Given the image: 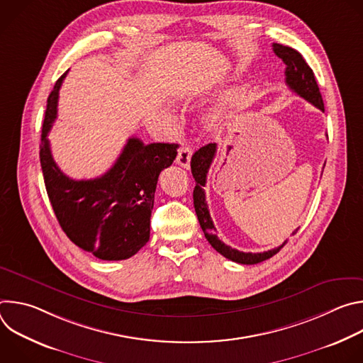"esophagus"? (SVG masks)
Listing matches in <instances>:
<instances>
[{
    "mask_svg": "<svg viewBox=\"0 0 363 363\" xmlns=\"http://www.w3.org/2000/svg\"><path fill=\"white\" fill-rule=\"evenodd\" d=\"M191 157H192V149L186 145L181 146L178 150V157H177V164L181 165L182 168L188 169L191 164Z\"/></svg>",
    "mask_w": 363,
    "mask_h": 363,
    "instance_id": "1",
    "label": "esophagus"
}]
</instances>
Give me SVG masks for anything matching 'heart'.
Segmentation results:
<instances>
[{"label": "heart", "instance_id": "1", "mask_svg": "<svg viewBox=\"0 0 363 363\" xmlns=\"http://www.w3.org/2000/svg\"><path fill=\"white\" fill-rule=\"evenodd\" d=\"M237 96H238V90L237 89H231L225 93V96L223 97V100L220 101V105L214 109V112L211 113V118L213 119H218L230 106L234 105V101L237 100Z\"/></svg>", "mask_w": 363, "mask_h": 363}]
</instances>
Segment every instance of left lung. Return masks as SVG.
<instances>
[{
	"mask_svg": "<svg viewBox=\"0 0 363 363\" xmlns=\"http://www.w3.org/2000/svg\"><path fill=\"white\" fill-rule=\"evenodd\" d=\"M273 50L276 56H279L284 65H286V83L287 86L297 93L300 97L306 99L307 101L312 103L313 106L325 112V105H323V99L319 90V86L315 79L313 70L308 67L303 56L298 53L297 50L283 45V44H273ZM217 152V143H208L202 147H199L191 158V172L192 177L195 178V188H194V206H195V213L199 221V225L203 231L205 238L208 240V242L225 258L231 262L240 263V264H257L262 263L267 258L273 257L277 254L286 242L281 245L264 251V252H242L235 248H231L230 245L224 244L216 234V227L211 220L210 211H208V205H206L205 201V192L203 186L206 182V174H208V169L213 164V160L216 157Z\"/></svg>",
	"mask_w": 363,
	"mask_h": 363,
	"instance_id": "8db88e82",
	"label": "left lung"
}]
</instances>
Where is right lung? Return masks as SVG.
<instances>
[{"instance_id": "add662e5", "label": "right lung", "mask_w": 363, "mask_h": 363, "mask_svg": "<svg viewBox=\"0 0 363 363\" xmlns=\"http://www.w3.org/2000/svg\"><path fill=\"white\" fill-rule=\"evenodd\" d=\"M67 72L47 99L40 162L48 199L66 235L100 260H126L149 240L150 213L161 171L177 158V143L145 145L129 138L115 165L94 179H72L51 155L47 135L57 118L59 90Z\"/></svg>"}]
</instances>
